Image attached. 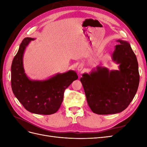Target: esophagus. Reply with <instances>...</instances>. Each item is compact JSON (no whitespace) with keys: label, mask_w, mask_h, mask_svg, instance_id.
I'll list each match as a JSON object with an SVG mask.
<instances>
[{"label":"esophagus","mask_w":147,"mask_h":147,"mask_svg":"<svg viewBox=\"0 0 147 147\" xmlns=\"http://www.w3.org/2000/svg\"><path fill=\"white\" fill-rule=\"evenodd\" d=\"M83 65L82 64H80L78 67H77V70L78 72H82L83 70Z\"/></svg>","instance_id":"34e87169"}]
</instances>
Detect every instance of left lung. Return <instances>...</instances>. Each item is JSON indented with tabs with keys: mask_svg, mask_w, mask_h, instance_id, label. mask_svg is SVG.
<instances>
[{
	"mask_svg": "<svg viewBox=\"0 0 147 147\" xmlns=\"http://www.w3.org/2000/svg\"><path fill=\"white\" fill-rule=\"evenodd\" d=\"M112 60L119 70H109L97 67L90 74H83L80 81L88 104L92 112L99 115L123 112L134 99L139 87L140 76L136 55L130 44L117 40Z\"/></svg>",
	"mask_w": 147,
	"mask_h": 147,
	"instance_id": "1",
	"label": "left lung"
}]
</instances>
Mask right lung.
I'll return each mask as SVG.
<instances>
[{
	"instance_id": "1",
	"label": "right lung",
	"mask_w": 147,
	"mask_h": 147,
	"mask_svg": "<svg viewBox=\"0 0 147 147\" xmlns=\"http://www.w3.org/2000/svg\"><path fill=\"white\" fill-rule=\"evenodd\" d=\"M35 38L26 37L20 46L12 61L11 83L13 94L29 112L41 115H51L60 108L65 89L75 80L77 73L69 70L57 74L45 80H32L26 75L23 67L25 49Z\"/></svg>"
}]
</instances>
